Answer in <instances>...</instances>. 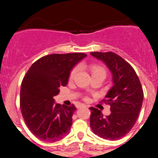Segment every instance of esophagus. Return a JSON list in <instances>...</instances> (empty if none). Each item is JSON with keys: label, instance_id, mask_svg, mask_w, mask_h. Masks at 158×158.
I'll return each instance as SVG.
<instances>
[{"label": "esophagus", "instance_id": "obj_1", "mask_svg": "<svg viewBox=\"0 0 158 158\" xmlns=\"http://www.w3.org/2000/svg\"><path fill=\"white\" fill-rule=\"evenodd\" d=\"M84 105L83 104H79V105L77 106V108H79V107H83Z\"/></svg>", "mask_w": 158, "mask_h": 158}]
</instances>
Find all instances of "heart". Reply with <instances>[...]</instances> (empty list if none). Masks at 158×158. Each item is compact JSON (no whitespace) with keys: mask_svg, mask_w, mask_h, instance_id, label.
Listing matches in <instances>:
<instances>
[{"mask_svg":"<svg viewBox=\"0 0 158 158\" xmlns=\"http://www.w3.org/2000/svg\"><path fill=\"white\" fill-rule=\"evenodd\" d=\"M89 69L90 72H91L92 76H102L106 78V70L104 68L102 65H98V64H90L89 65ZM78 71H79V66L73 67L72 70L69 73V79H73L77 74Z\"/></svg>","mask_w":158,"mask_h":158,"instance_id":"b5f03b06","label":"heart"}]
</instances>
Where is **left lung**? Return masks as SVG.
Instances as JSON below:
<instances>
[{
	"mask_svg": "<svg viewBox=\"0 0 158 158\" xmlns=\"http://www.w3.org/2000/svg\"><path fill=\"white\" fill-rule=\"evenodd\" d=\"M90 54L103 61L113 73V86L101 102L110 106V113L90 107L89 124L95 134L106 140H119L130 132L140 113L143 91L140 79L132 66L113 52Z\"/></svg>",
	"mask_w": 158,
	"mask_h": 158,
	"instance_id": "obj_1",
	"label": "left lung"
}]
</instances>
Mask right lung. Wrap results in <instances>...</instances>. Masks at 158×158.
Instances as JSON below:
<instances>
[{
  "mask_svg": "<svg viewBox=\"0 0 158 158\" xmlns=\"http://www.w3.org/2000/svg\"><path fill=\"white\" fill-rule=\"evenodd\" d=\"M85 53L52 54L34 62L21 82L20 109L29 131L45 142L61 140L69 133L76 106L55 105L59 87L68 83L75 65Z\"/></svg>",
  "mask_w": 158,
  "mask_h": 158,
  "instance_id": "obj_1",
  "label": "right lung"
}]
</instances>
